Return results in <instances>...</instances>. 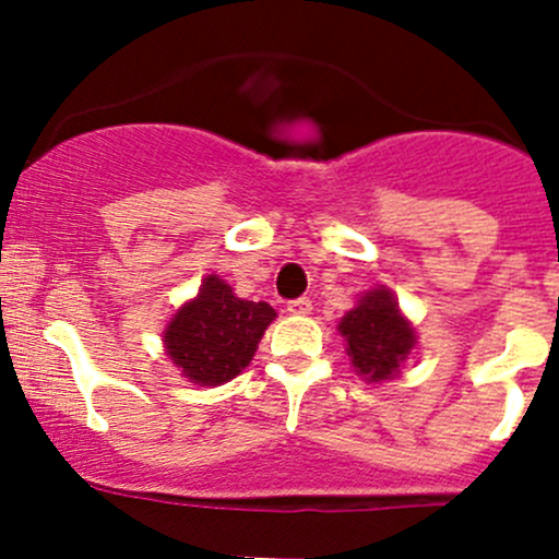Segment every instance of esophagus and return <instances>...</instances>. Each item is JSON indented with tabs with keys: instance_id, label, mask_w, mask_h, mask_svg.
Wrapping results in <instances>:
<instances>
[{
	"instance_id": "obj_1",
	"label": "esophagus",
	"mask_w": 559,
	"mask_h": 559,
	"mask_svg": "<svg viewBox=\"0 0 559 559\" xmlns=\"http://www.w3.org/2000/svg\"><path fill=\"white\" fill-rule=\"evenodd\" d=\"M311 300L308 297H297V300H289V306H286V311L292 316H308L311 313Z\"/></svg>"
}]
</instances>
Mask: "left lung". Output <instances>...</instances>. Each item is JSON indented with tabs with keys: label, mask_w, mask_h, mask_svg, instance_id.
Wrapping results in <instances>:
<instances>
[{
	"label": "left lung",
	"mask_w": 559,
	"mask_h": 559,
	"mask_svg": "<svg viewBox=\"0 0 559 559\" xmlns=\"http://www.w3.org/2000/svg\"><path fill=\"white\" fill-rule=\"evenodd\" d=\"M337 332L346 337V354L354 370L376 384L394 379L416 346L414 324L400 313L397 300L386 286L365 292L357 306L343 316Z\"/></svg>",
	"instance_id": "left-lung-1"
}]
</instances>
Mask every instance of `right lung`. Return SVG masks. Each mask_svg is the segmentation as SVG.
<instances>
[{"mask_svg":"<svg viewBox=\"0 0 559 559\" xmlns=\"http://www.w3.org/2000/svg\"><path fill=\"white\" fill-rule=\"evenodd\" d=\"M273 319L267 302L240 300L218 275H207L167 324L165 352L191 384L218 386L243 373Z\"/></svg>","mask_w":559,"mask_h":559,"instance_id":"right-lung-1","label":"right lung"}]
</instances>
